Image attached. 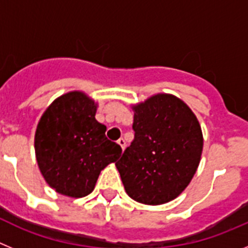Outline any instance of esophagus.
Segmentation results:
<instances>
[{"label": "esophagus", "mask_w": 248, "mask_h": 248, "mask_svg": "<svg viewBox=\"0 0 248 248\" xmlns=\"http://www.w3.org/2000/svg\"><path fill=\"white\" fill-rule=\"evenodd\" d=\"M118 144H119L120 148H122L123 150L126 148V141H125V139H123V138H120V139L118 140Z\"/></svg>", "instance_id": "1"}]
</instances>
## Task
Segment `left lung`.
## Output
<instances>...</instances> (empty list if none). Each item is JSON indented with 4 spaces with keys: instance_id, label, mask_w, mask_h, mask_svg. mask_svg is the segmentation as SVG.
Listing matches in <instances>:
<instances>
[{
    "instance_id": "obj_1",
    "label": "left lung",
    "mask_w": 248,
    "mask_h": 248,
    "mask_svg": "<svg viewBox=\"0 0 248 248\" xmlns=\"http://www.w3.org/2000/svg\"><path fill=\"white\" fill-rule=\"evenodd\" d=\"M134 140L115 163L126 194L145 205L174 200L190 184L202 153V133L179 98L157 94L134 107Z\"/></svg>"
}]
</instances>
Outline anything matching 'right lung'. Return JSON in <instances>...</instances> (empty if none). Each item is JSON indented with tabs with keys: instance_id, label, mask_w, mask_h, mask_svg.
<instances>
[{
	"instance_id": "right-lung-1",
	"label": "right lung",
	"mask_w": 248,
	"mask_h": 248,
	"mask_svg": "<svg viewBox=\"0 0 248 248\" xmlns=\"http://www.w3.org/2000/svg\"><path fill=\"white\" fill-rule=\"evenodd\" d=\"M97 105L82 92L54 100L37 125L34 149L39 170L50 187L71 198L93 191L100 171L122 153L95 119Z\"/></svg>"
}]
</instances>
